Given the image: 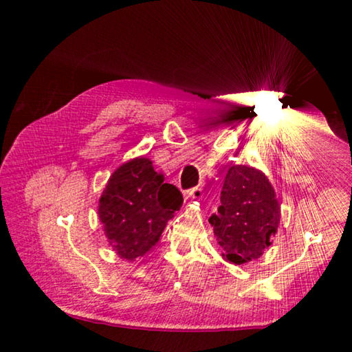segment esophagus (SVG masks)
<instances>
[{
	"label": "esophagus",
	"instance_id": "esophagus-1",
	"mask_svg": "<svg viewBox=\"0 0 352 352\" xmlns=\"http://www.w3.org/2000/svg\"><path fill=\"white\" fill-rule=\"evenodd\" d=\"M201 195H204V190H201V188L195 186L192 189H189L186 192V199H192V200H199L201 199Z\"/></svg>",
	"mask_w": 352,
	"mask_h": 352
}]
</instances>
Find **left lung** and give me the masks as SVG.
I'll return each instance as SVG.
<instances>
[{
	"label": "left lung",
	"mask_w": 352,
	"mask_h": 352,
	"mask_svg": "<svg viewBox=\"0 0 352 352\" xmlns=\"http://www.w3.org/2000/svg\"><path fill=\"white\" fill-rule=\"evenodd\" d=\"M281 206L264 172L234 164L226 172L220 206L210 217L222 258L242 265L259 259L272 245Z\"/></svg>",
	"instance_id": "8db88e82"
}]
</instances>
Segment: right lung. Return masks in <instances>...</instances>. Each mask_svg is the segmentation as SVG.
<instances>
[{"mask_svg": "<svg viewBox=\"0 0 352 352\" xmlns=\"http://www.w3.org/2000/svg\"><path fill=\"white\" fill-rule=\"evenodd\" d=\"M182 205V192L153 169L152 160L136 157L110 175L98 214L113 252L133 262L151 252Z\"/></svg>", "mask_w": 352, "mask_h": 352, "instance_id": "1", "label": "right lung"}]
</instances>
